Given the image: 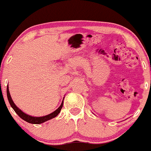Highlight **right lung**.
I'll list each match as a JSON object with an SVG mask.
<instances>
[{
  "mask_svg": "<svg viewBox=\"0 0 151 151\" xmlns=\"http://www.w3.org/2000/svg\"><path fill=\"white\" fill-rule=\"evenodd\" d=\"M6 92H7L8 100H9V104L11 105L12 108H13L14 110L16 112L17 114L22 119H23V120L25 121V122L29 123V124H42V123L46 122V121H49L50 120V119H54V118H55L56 116L60 113L62 108H63V100L61 105H60V106L55 111H54L53 113H50V114L45 116H41V117H35V116H29V115L26 114V113H24V112L22 111L19 108L17 107V105H15L14 102L13 100H12V97H11L10 93H9V86H7V89H6Z\"/></svg>",
  "mask_w": 151,
  "mask_h": 151,
  "instance_id": "right-lung-1",
  "label": "right lung"
}]
</instances>
